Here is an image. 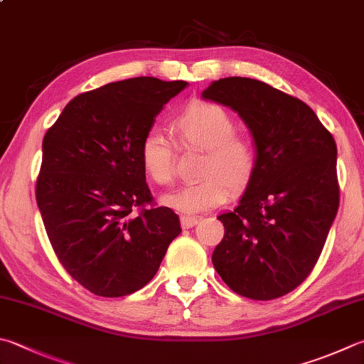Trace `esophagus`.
Wrapping results in <instances>:
<instances>
[{"instance_id": "1", "label": "esophagus", "mask_w": 364, "mask_h": 364, "mask_svg": "<svg viewBox=\"0 0 364 364\" xmlns=\"http://www.w3.org/2000/svg\"><path fill=\"white\" fill-rule=\"evenodd\" d=\"M198 223V218L196 217H187L183 215L181 217V225L183 230H188V228H193V226Z\"/></svg>"}]
</instances>
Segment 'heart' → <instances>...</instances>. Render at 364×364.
Masks as SVG:
<instances>
[{
    "mask_svg": "<svg viewBox=\"0 0 364 364\" xmlns=\"http://www.w3.org/2000/svg\"><path fill=\"white\" fill-rule=\"evenodd\" d=\"M174 138L183 147L204 150L201 179L161 198L181 214H200L222 205L232 193L245 190L257 171V150L245 136L236 134V122L222 106L198 101L171 122ZM139 159L152 182H174L176 149L163 133L150 129L142 138Z\"/></svg>",
    "mask_w": 364,
    "mask_h": 364,
    "instance_id": "heart-1",
    "label": "heart"
}]
</instances>
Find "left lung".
<instances>
[{
  "instance_id": "1",
  "label": "left lung",
  "mask_w": 364,
  "mask_h": 364,
  "mask_svg": "<svg viewBox=\"0 0 364 364\" xmlns=\"http://www.w3.org/2000/svg\"><path fill=\"white\" fill-rule=\"evenodd\" d=\"M250 129L257 171L212 253L218 276L241 296L267 301L303 284L339 208L338 149L312 109L262 80L225 77L201 93Z\"/></svg>"
}]
</instances>
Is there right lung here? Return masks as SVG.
<instances>
[{"label": "right lung", "instance_id": "obj_1", "mask_svg": "<svg viewBox=\"0 0 364 364\" xmlns=\"http://www.w3.org/2000/svg\"><path fill=\"white\" fill-rule=\"evenodd\" d=\"M187 85L112 82L73 98L44 136L36 201L47 236L70 276L98 296L141 290L181 235L173 209L146 208L154 198L139 149L163 106Z\"/></svg>", "mask_w": 364, "mask_h": 364}]
</instances>
